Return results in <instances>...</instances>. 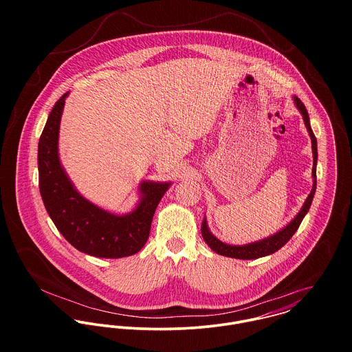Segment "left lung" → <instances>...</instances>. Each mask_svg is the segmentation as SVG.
I'll return each instance as SVG.
<instances>
[{
  "label": "left lung",
  "mask_w": 352,
  "mask_h": 352,
  "mask_svg": "<svg viewBox=\"0 0 352 352\" xmlns=\"http://www.w3.org/2000/svg\"><path fill=\"white\" fill-rule=\"evenodd\" d=\"M293 100L296 107L298 108V111L301 112L302 119L305 122L306 130L310 135L311 140V151H313V169H311V177H313V187L310 194L307 195L306 201L303 203L301 210L298 211V214L285 226L282 228L279 232L271 234L270 237H265L263 240L254 241V243H250L245 245H230L226 243H222L219 239H217L211 230L208 229L206 217L203 218L201 222V237L206 241V244L218 254L226 256V257H234V258H240V260H252V258H258V257H264L268 254H272L276 251H279L297 232V229L301 225L302 219L305 218V215L307 214L311 201L314 198V192H316V186H317V179H316V166H317V140L311 131L310 127V120H309V113L302 102L297 96H293Z\"/></svg>",
  "instance_id": "1"
}]
</instances>
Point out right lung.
Instances as JSON below:
<instances>
[{"label": "right lung", "mask_w": 352, "mask_h": 352, "mask_svg": "<svg viewBox=\"0 0 352 352\" xmlns=\"http://www.w3.org/2000/svg\"><path fill=\"white\" fill-rule=\"evenodd\" d=\"M69 94L52 107L38 145L39 190L45 207L76 250L104 258L135 254L146 244L154 211L172 182H141L140 201L126 214H115L82 197L62 166L58 151L59 124Z\"/></svg>", "instance_id": "add662e5"}]
</instances>
